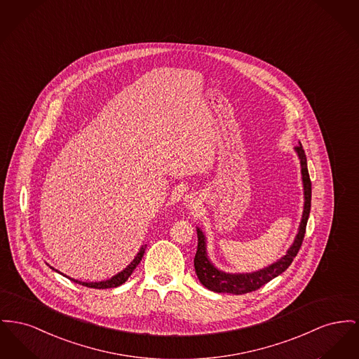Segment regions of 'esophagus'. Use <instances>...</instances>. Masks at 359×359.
I'll use <instances>...</instances> for the list:
<instances>
[{"label":"esophagus","instance_id":"esophagus-1","mask_svg":"<svg viewBox=\"0 0 359 359\" xmlns=\"http://www.w3.org/2000/svg\"><path fill=\"white\" fill-rule=\"evenodd\" d=\"M186 202H187V206H194V199H192V198H187V199H186Z\"/></svg>","mask_w":359,"mask_h":359}]
</instances>
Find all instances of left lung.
<instances>
[{"label":"left lung","instance_id":"1","mask_svg":"<svg viewBox=\"0 0 359 359\" xmlns=\"http://www.w3.org/2000/svg\"><path fill=\"white\" fill-rule=\"evenodd\" d=\"M295 151L298 153V157L301 161L305 205H304V214H302L299 231L295 237L293 245L280 260L275 262L274 264H271L260 271H256L252 274H226V273L217 270L211 264L210 260L208 259V255H206L205 236L198 229L196 231L198 233V248H196V253L194 257V267H195V273L198 275L201 283L211 292L232 293V294L251 293V292L260 289L266 283H269L271 279H274L275 276L282 274L292 264L293 259L297 256V253L302 245V241H304V236L306 231V222H308L309 212H311V199H312V182H311L308 165H306V156H305V151H304L301 144L298 147H295Z\"/></svg>","mask_w":359,"mask_h":359}]
</instances>
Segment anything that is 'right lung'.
<instances>
[{"instance_id": "1", "label": "right lung", "mask_w": 359, "mask_h": 359, "mask_svg": "<svg viewBox=\"0 0 359 359\" xmlns=\"http://www.w3.org/2000/svg\"><path fill=\"white\" fill-rule=\"evenodd\" d=\"M145 250H147V245L141 248V251L137 255V257L127 266L126 269H125L122 273L112 276V278L108 279V280H103V282H81V280H76V279H72V280L76 282V283H79V285L86 286V287H92V289L118 287V286H121L122 283L126 282L127 279H128V276L133 274V271L135 270V267L141 263V260H142V257H144V253H145ZM58 273H60V271H58ZM69 279H70V278H69Z\"/></svg>"}]
</instances>
